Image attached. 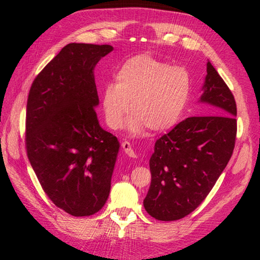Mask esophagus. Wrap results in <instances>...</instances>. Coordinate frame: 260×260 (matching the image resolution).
<instances>
[{
	"label": "esophagus",
	"instance_id": "1",
	"mask_svg": "<svg viewBox=\"0 0 260 260\" xmlns=\"http://www.w3.org/2000/svg\"><path fill=\"white\" fill-rule=\"evenodd\" d=\"M121 148H122V151L128 155L129 158H136V153L134 149L132 148V144L129 142H127V141H125V142L121 143Z\"/></svg>",
	"mask_w": 260,
	"mask_h": 260
}]
</instances>
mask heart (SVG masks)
<instances>
[{"instance_id":"b5f03b06","label":"heart","mask_w":260,"mask_h":260,"mask_svg":"<svg viewBox=\"0 0 260 260\" xmlns=\"http://www.w3.org/2000/svg\"><path fill=\"white\" fill-rule=\"evenodd\" d=\"M115 78L116 84H107L102 94L106 121L112 129L120 128L131 108L134 114L128 122L132 132L144 126L152 132L172 128L191 94V75L186 68L173 67L146 53L127 59Z\"/></svg>"}]
</instances>
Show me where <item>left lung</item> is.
Returning <instances> with one entry per match:
<instances>
[{
	"instance_id": "obj_1",
	"label": "left lung",
	"mask_w": 260,
	"mask_h": 260,
	"mask_svg": "<svg viewBox=\"0 0 260 260\" xmlns=\"http://www.w3.org/2000/svg\"><path fill=\"white\" fill-rule=\"evenodd\" d=\"M201 101L212 106L211 115L188 117L155 142L143 205L158 220L181 219L197 209L232 157L237 103L209 61Z\"/></svg>"
}]
</instances>
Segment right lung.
Instances as JSON below:
<instances>
[{
    "label": "right lung",
    "mask_w": 260,
    "mask_h": 260,
    "mask_svg": "<svg viewBox=\"0 0 260 260\" xmlns=\"http://www.w3.org/2000/svg\"><path fill=\"white\" fill-rule=\"evenodd\" d=\"M111 45L70 43L32 82L27 100L28 159L49 199L91 216L109 197L119 142L99 124L93 69Z\"/></svg>",
    "instance_id": "add662e5"
}]
</instances>
